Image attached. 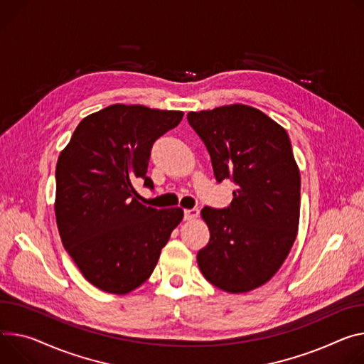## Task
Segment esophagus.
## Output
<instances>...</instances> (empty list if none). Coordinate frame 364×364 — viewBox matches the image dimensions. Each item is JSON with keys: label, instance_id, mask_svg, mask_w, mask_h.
<instances>
[{"label": "esophagus", "instance_id": "obj_1", "mask_svg": "<svg viewBox=\"0 0 364 364\" xmlns=\"http://www.w3.org/2000/svg\"><path fill=\"white\" fill-rule=\"evenodd\" d=\"M199 216V209H186L184 210V219L186 220H193Z\"/></svg>", "mask_w": 364, "mask_h": 364}]
</instances>
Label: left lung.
Listing matches in <instances>:
<instances>
[{
  "mask_svg": "<svg viewBox=\"0 0 364 364\" xmlns=\"http://www.w3.org/2000/svg\"><path fill=\"white\" fill-rule=\"evenodd\" d=\"M218 183L237 184L226 209H202L210 240L197 252L205 279L228 293H247L282 267L297 235L301 173L287 132L247 105L188 112Z\"/></svg>",
  "mask_w": 364,
  "mask_h": 364,
  "instance_id": "8db88e82",
  "label": "left lung"
}]
</instances>
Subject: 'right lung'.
Returning a JSON list of instances; mask_svg holds the SVG:
<instances>
[{"instance_id":"add662e5","label":"right lung","mask_w":364,"mask_h":364,"mask_svg":"<svg viewBox=\"0 0 364 364\" xmlns=\"http://www.w3.org/2000/svg\"><path fill=\"white\" fill-rule=\"evenodd\" d=\"M184 113L142 105H112L84 117L56 164L59 235L95 287L126 294L152 274L161 250L183 220L181 208L138 200L134 181L146 177L152 144Z\"/></svg>"}]
</instances>
